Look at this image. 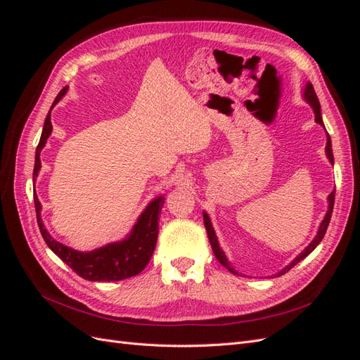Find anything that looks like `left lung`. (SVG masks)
I'll use <instances>...</instances> for the list:
<instances>
[{"instance_id":"8db88e82","label":"left lung","mask_w":360,"mask_h":360,"mask_svg":"<svg viewBox=\"0 0 360 360\" xmlns=\"http://www.w3.org/2000/svg\"><path fill=\"white\" fill-rule=\"evenodd\" d=\"M303 97H304V101H307V102L312 106L314 114H315V122H317L319 124H321V126L324 127L323 118H321V110H320L319 97H317V94H315V90H314V86H312V84H311V82H308V84H307V86H304ZM324 129H326V127H324ZM326 155H328V159L330 160V163L333 165L332 141H330L329 134H328V143H326ZM328 200H329L328 213H326L324 219H323V221H321V224H320V228H319V231H317V236L314 237V240H312L307 248H304V249L302 250V252H300L296 258H294L287 267H284V269H282V270L279 271L278 276L287 274V271H288L290 269H292V267L296 266L297 263H300V261H302L304 257H308V255L312 252V250H314L315 248H317V246L320 245V242L323 240V237H324L326 231H328V226H329L330 217H332V212H333V204H335V191H333V192H330V195L328 197ZM202 216H204V225H205V230H207V236H209V240H210L212 249H213V252H214V257L217 258V261H219V263H221L224 267H226L228 270H230L231 274L237 275V271L230 266V263H228V259H226V257H225V254H224V250H222V249H221V246H219V242H217V237H216V233H214V230H213V225H212V222H210V217H209V214H207L205 212H202Z\"/></svg>"}]
</instances>
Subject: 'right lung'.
<instances>
[{
  "label": "right lung",
  "mask_w": 360,
  "mask_h": 360,
  "mask_svg": "<svg viewBox=\"0 0 360 360\" xmlns=\"http://www.w3.org/2000/svg\"><path fill=\"white\" fill-rule=\"evenodd\" d=\"M69 86L58 93V96L53 101L51 111L53 105L60 102L61 97L68 93ZM51 111L46 115L45 124H43V132L39 141V146L36 148V162H34V171H32V180H36L40 171V151L45 147L46 139L49 138L52 132V123H51ZM165 202V198L158 197L151 201L147 209L141 213L132 231L122 242H114L102 248H97L90 252H79L66 245H63L57 240H53V237L48 233L41 222L40 210L41 204L34 197V205L37 213V224L40 228V233L43 236V240L46 242L49 249L56 254L58 258H61L76 275L86 281H122L126 278H132L141 274L148 264V261L153 255V250L156 248L158 242V233H159V216L162 205Z\"/></svg>",
  "instance_id": "add662e5"
}]
</instances>
